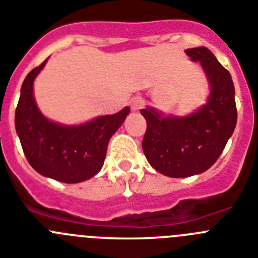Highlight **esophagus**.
<instances>
[{
    "mask_svg": "<svg viewBox=\"0 0 258 258\" xmlns=\"http://www.w3.org/2000/svg\"><path fill=\"white\" fill-rule=\"evenodd\" d=\"M129 104H131V108L133 111H138V109H141L143 107L145 101H143L142 97H134L132 98V101L129 102Z\"/></svg>",
    "mask_w": 258,
    "mask_h": 258,
    "instance_id": "34e87169",
    "label": "esophagus"
}]
</instances>
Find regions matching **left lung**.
Listing matches in <instances>:
<instances>
[{"label": "left lung", "instance_id": "obj_1", "mask_svg": "<svg viewBox=\"0 0 258 258\" xmlns=\"http://www.w3.org/2000/svg\"><path fill=\"white\" fill-rule=\"evenodd\" d=\"M199 61L211 94L207 103L187 116H164L152 107L141 109L147 129L142 141L152 168L172 178L206 172L222 154L236 125L235 89L231 75L204 46L184 50Z\"/></svg>", "mask_w": 258, "mask_h": 258}]
</instances>
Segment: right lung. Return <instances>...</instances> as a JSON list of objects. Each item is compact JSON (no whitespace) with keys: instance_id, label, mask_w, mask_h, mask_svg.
Returning <instances> with one entry per match:
<instances>
[{"instance_id":"right-lung-1","label":"right lung","mask_w":258,"mask_h":258,"mask_svg":"<svg viewBox=\"0 0 258 258\" xmlns=\"http://www.w3.org/2000/svg\"><path fill=\"white\" fill-rule=\"evenodd\" d=\"M46 60L23 81L15 111V129L31 166L40 174L64 183H79L103 166L111 137L129 115L120 112L95 117L85 124L63 125L45 117L33 97V81Z\"/></svg>"}]
</instances>
